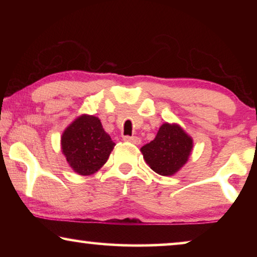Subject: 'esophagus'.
I'll list each match as a JSON object with an SVG mask.
<instances>
[{"instance_id": "esophagus-1", "label": "esophagus", "mask_w": 257, "mask_h": 257, "mask_svg": "<svg viewBox=\"0 0 257 257\" xmlns=\"http://www.w3.org/2000/svg\"><path fill=\"white\" fill-rule=\"evenodd\" d=\"M125 140V142H128V143H132L135 144V145H139L140 144V138H138V137H130V136H125L124 138H122Z\"/></svg>"}]
</instances>
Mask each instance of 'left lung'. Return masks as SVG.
<instances>
[{
  "label": "left lung",
  "instance_id": "1",
  "mask_svg": "<svg viewBox=\"0 0 257 257\" xmlns=\"http://www.w3.org/2000/svg\"><path fill=\"white\" fill-rule=\"evenodd\" d=\"M192 150V137L180 125L164 122L156 138L144 145L140 152L151 170L164 177H170L185 166Z\"/></svg>",
  "mask_w": 257,
  "mask_h": 257
}]
</instances>
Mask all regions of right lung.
Segmentation results:
<instances>
[{
    "mask_svg": "<svg viewBox=\"0 0 257 257\" xmlns=\"http://www.w3.org/2000/svg\"><path fill=\"white\" fill-rule=\"evenodd\" d=\"M115 144L94 115L77 117L61 137L62 153L69 166L79 175H91L106 163Z\"/></svg>",
    "mask_w": 257,
    "mask_h": 257,
    "instance_id": "obj_1",
    "label": "right lung"
}]
</instances>
